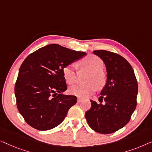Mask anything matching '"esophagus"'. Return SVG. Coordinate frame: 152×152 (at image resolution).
Here are the masks:
<instances>
[{
  "mask_svg": "<svg viewBox=\"0 0 152 152\" xmlns=\"http://www.w3.org/2000/svg\"><path fill=\"white\" fill-rule=\"evenodd\" d=\"M83 100V99H82V98H77V102H82Z\"/></svg>",
  "mask_w": 152,
  "mask_h": 152,
  "instance_id": "1",
  "label": "esophagus"
}]
</instances>
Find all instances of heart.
Segmentation results:
<instances>
[{
	"label": "heart",
	"mask_w": 152,
	"mask_h": 152,
	"mask_svg": "<svg viewBox=\"0 0 152 152\" xmlns=\"http://www.w3.org/2000/svg\"><path fill=\"white\" fill-rule=\"evenodd\" d=\"M78 65L90 72L86 80V82L88 83L86 84H77L70 87L68 92L77 97H86L96 90L97 86L101 87L104 85L106 75L102 71L104 63L100 58L95 55H90L79 61ZM63 75L68 84H73L77 81V73L72 64L66 66L63 68Z\"/></svg>",
	"instance_id": "heart-1"
}]
</instances>
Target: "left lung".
<instances>
[{"label":"left lung","mask_w":152,"mask_h":152,"mask_svg":"<svg viewBox=\"0 0 152 152\" xmlns=\"http://www.w3.org/2000/svg\"><path fill=\"white\" fill-rule=\"evenodd\" d=\"M93 53L101 58L107 70L106 84L99 98L105 104L91 100L85 118L95 132L112 134L128 123L136 109L138 82L132 66L122 56L104 50Z\"/></svg>","instance_id":"left-lung-1"}]
</instances>
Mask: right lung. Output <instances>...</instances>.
Masks as SVG:
<instances>
[{"instance_id":"right-lung-1","label":"right lung","mask_w":152,"mask_h":152,"mask_svg":"<svg viewBox=\"0 0 152 152\" xmlns=\"http://www.w3.org/2000/svg\"><path fill=\"white\" fill-rule=\"evenodd\" d=\"M86 55L53 43L26 57L19 68L14 92L18 111L29 125L45 131L61 123L77 103L76 96L63 94L67 89L63 68Z\"/></svg>"}]
</instances>
